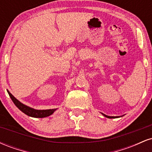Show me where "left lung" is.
Returning a JSON list of instances; mask_svg holds the SVG:
<instances>
[{
	"label": "left lung",
	"mask_w": 152,
	"mask_h": 152,
	"mask_svg": "<svg viewBox=\"0 0 152 152\" xmlns=\"http://www.w3.org/2000/svg\"><path fill=\"white\" fill-rule=\"evenodd\" d=\"M102 114L104 115V116H106V117H107V118H114L118 117V116H106V114Z\"/></svg>",
	"instance_id": "obj_1"
}]
</instances>
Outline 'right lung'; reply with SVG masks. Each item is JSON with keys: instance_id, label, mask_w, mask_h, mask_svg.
Segmentation results:
<instances>
[{"instance_id": "add662e5", "label": "right lung", "mask_w": 152, "mask_h": 152, "mask_svg": "<svg viewBox=\"0 0 152 152\" xmlns=\"http://www.w3.org/2000/svg\"><path fill=\"white\" fill-rule=\"evenodd\" d=\"M8 91V94H9L10 99L11 100L13 101V102L14 103V104L22 112H23L24 114L28 115L29 116H32V117L34 118H44V117H47V116H50L51 115L54 111L56 110V109H47V110H36L33 109V108L29 107V106H27L26 105H24L23 104H22L21 102H20L18 99H16Z\"/></svg>"}]
</instances>
